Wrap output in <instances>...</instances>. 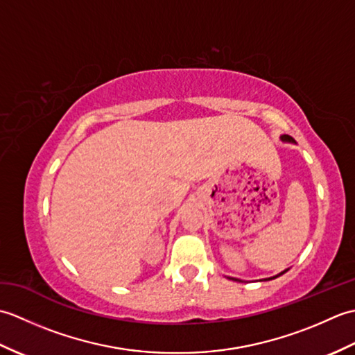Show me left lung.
<instances>
[{"label":"left lung","mask_w":355,"mask_h":355,"mask_svg":"<svg viewBox=\"0 0 355 355\" xmlns=\"http://www.w3.org/2000/svg\"><path fill=\"white\" fill-rule=\"evenodd\" d=\"M281 140L284 141V143H294V145H296V141H294V139L293 137H290V135H281ZM286 271H288V268L286 270H284V271H281V273L279 275H276V276H273V277H267V279H261V281H271V279H276V277H279V276H282L284 273H286ZM230 281H236V282H243L241 281V279H238V277H229Z\"/></svg>","instance_id":"8db88e82"}]
</instances>
